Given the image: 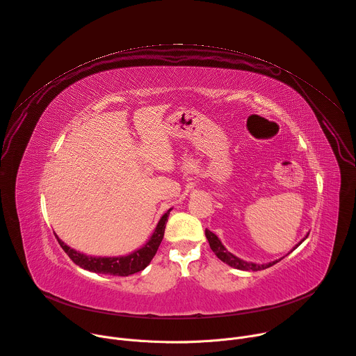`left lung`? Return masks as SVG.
Instances as JSON below:
<instances>
[{
  "instance_id": "obj_1",
  "label": "left lung",
  "mask_w": 356,
  "mask_h": 356,
  "mask_svg": "<svg viewBox=\"0 0 356 356\" xmlns=\"http://www.w3.org/2000/svg\"><path fill=\"white\" fill-rule=\"evenodd\" d=\"M307 237H308V234L305 236V238H307ZM206 238L209 240V244H210V248L213 250V252L220 258V260H221L222 263L229 264V266L233 267V268L243 270V271H260V270H266V268H268V267L277 264L278 261H281L282 258L285 257V255H284V257L278 258V260H274V261H271V263H264V264H257V263H251V261H244V260H241V258H238L237 255H234L233 252H230L227 248H225V247L222 245V243L220 241V238H218L214 233H211L210 230H206ZM305 238H302L291 251H294ZM291 251H289V252H291ZM289 252H288V254H289Z\"/></svg>"
}]
</instances>
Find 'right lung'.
I'll use <instances>...</instances> for the list:
<instances>
[{"label":"right lung","instance_id":"obj_1","mask_svg":"<svg viewBox=\"0 0 356 356\" xmlns=\"http://www.w3.org/2000/svg\"><path fill=\"white\" fill-rule=\"evenodd\" d=\"M170 211H172V209H169L163 216L160 217L153 234L150 236V238L146 241V244L143 247L135 250L131 254H126V255H119V257L86 255V254L79 252V251L71 248L70 245H67L58 236H55V237H56L59 245L62 247V250L70 255L71 260L76 266L82 267L83 270L98 273V274L127 277V275L145 270L150 264L152 258L154 257L161 240H163L166 222H168V217H169Z\"/></svg>","mask_w":356,"mask_h":356}]
</instances>
